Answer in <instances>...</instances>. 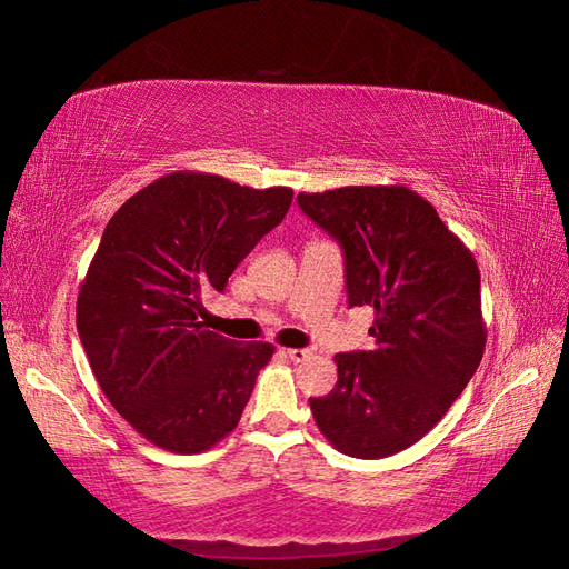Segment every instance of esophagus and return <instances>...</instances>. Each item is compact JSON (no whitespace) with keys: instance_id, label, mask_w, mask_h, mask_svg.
Segmentation results:
<instances>
[{"instance_id":"1","label":"esophagus","mask_w":569,"mask_h":569,"mask_svg":"<svg viewBox=\"0 0 569 569\" xmlns=\"http://www.w3.org/2000/svg\"><path fill=\"white\" fill-rule=\"evenodd\" d=\"M286 356L290 361H296V363H300V361H306V359H310L312 356V351L310 349H286Z\"/></svg>"}]
</instances>
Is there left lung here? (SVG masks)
<instances>
[{
    "mask_svg": "<svg viewBox=\"0 0 569 569\" xmlns=\"http://www.w3.org/2000/svg\"><path fill=\"white\" fill-rule=\"evenodd\" d=\"M345 252L349 306L376 310L373 351L337 353V386L310 398L337 451L376 460L433 429L482 361L480 269L436 208L407 187L298 193Z\"/></svg>",
    "mask_w": 569,
    "mask_h": 569,
    "instance_id": "1",
    "label": "left lung"
}]
</instances>
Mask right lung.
I'll use <instances>...</instances> for the list:
<instances>
[{
	"mask_svg": "<svg viewBox=\"0 0 569 569\" xmlns=\"http://www.w3.org/2000/svg\"><path fill=\"white\" fill-rule=\"evenodd\" d=\"M293 189L174 171L116 210L77 298V329L106 398L171 453H201L240 421L267 341L206 329L201 296L279 224Z\"/></svg>",
	"mask_w": 569,
	"mask_h": 569,
	"instance_id": "1",
	"label": "right lung"
}]
</instances>
